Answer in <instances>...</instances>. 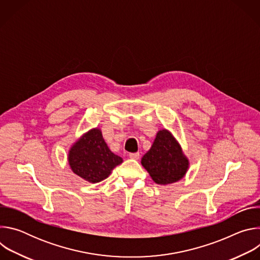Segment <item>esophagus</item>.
Masks as SVG:
<instances>
[{
  "instance_id": "esophagus-1",
  "label": "esophagus",
  "mask_w": 260,
  "mask_h": 260,
  "mask_svg": "<svg viewBox=\"0 0 260 260\" xmlns=\"http://www.w3.org/2000/svg\"><path fill=\"white\" fill-rule=\"evenodd\" d=\"M128 157H129V158H133V159H139L140 154H139L138 152H136V153H129V154H128Z\"/></svg>"
}]
</instances>
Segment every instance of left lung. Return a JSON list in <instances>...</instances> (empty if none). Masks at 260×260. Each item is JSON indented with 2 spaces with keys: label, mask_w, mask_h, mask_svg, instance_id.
Returning <instances> with one entry per match:
<instances>
[{
  "label": "left lung",
  "mask_w": 260,
  "mask_h": 260,
  "mask_svg": "<svg viewBox=\"0 0 260 260\" xmlns=\"http://www.w3.org/2000/svg\"><path fill=\"white\" fill-rule=\"evenodd\" d=\"M141 162L153 181L161 185L179 181L188 168V160L179 144L166 129L157 133L150 150L142 157Z\"/></svg>",
  "instance_id": "1"
}]
</instances>
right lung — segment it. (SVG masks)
Instances as JSON below:
<instances>
[{"mask_svg": "<svg viewBox=\"0 0 260 260\" xmlns=\"http://www.w3.org/2000/svg\"><path fill=\"white\" fill-rule=\"evenodd\" d=\"M122 162L105 143L100 129L94 128L84 135L69 154L72 171L91 183H98L108 178L112 170Z\"/></svg>", "mask_w": 260, "mask_h": 260, "instance_id": "obj_1", "label": "right lung"}]
</instances>
